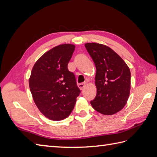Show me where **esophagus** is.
<instances>
[{
  "label": "esophagus",
  "mask_w": 157,
  "mask_h": 157,
  "mask_svg": "<svg viewBox=\"0 0 157 157\" xmlns=\"http://www.w3.org/2000/svg\"><path fill=\"white\" fill-rule=\"evenodd\" d=\"M85 86H86L85 83H80V84H79V85H78L79 88L80 90H82L83 88H84L85 87Z\"/></svg>",
  "instance_id": "obj_1"
}]
</instances>
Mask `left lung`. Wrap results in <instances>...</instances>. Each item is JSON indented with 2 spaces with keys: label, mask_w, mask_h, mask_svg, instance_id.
Wrapping results in <instances>:
<instances>
[{
  "label": "left lung",
  "mask_w": 157,
  "mask_h": 157,
  "mask_svg": "<svg viewBox=\"0 0 157 157\" xmlns=\"http://www.w3.org/2000/svg\"><path fill=\"white\" fill-rule=\"evenodd\" d=\"M85 46L96 68V96L90 101L92 107L110 115L124 107L129 95L131 73L125 61L105 45L86 43Z\"/></svg>",
  "instance_id": "8db88e82"
}]
</instances>
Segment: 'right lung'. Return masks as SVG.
Returning a JSON list of instances; mask_svg holds the SVG:
<instances>
[{"label":"right lung","instance_id":"obj_1","mask_svg":"<svg viewBox=\"0 0 157 157\" xmlns=\"http://www.w3.org/2000/svg\"><path fill=\"white\" fill-rule=\"evenodd\" d=\"M75 46L61 44L40 58L32 70L29 80L35 104L46 117L59 121L70 115L80 94L74 73L68 63Z\"/></svg>","mask_w":157,"mask_h":157}]
</instances>
